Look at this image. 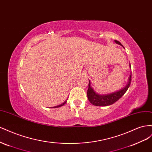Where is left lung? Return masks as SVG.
<instances>
[{
    "label": "left lung",
    "mask_w": 152,
    "mask_h": 152,
    "mask_svg": "<svg viewBox=\"0 0 152 152\" xmlns=\"http://www.w3.org/2000/svg\"><path fill=\"white\" fill-rule=\"evenodd\" d=\"M115 42L116 43V44L122 46V45L121 44L119 41L115 40ZM129 66L131 68V64H129ZM131 80L132 79H131V75H130L129 77L128 83L125 87L118 91H116V92H113L111 94H104V95H100L95 92L94 90V89L92 88V86H91V83L89 80L88 89L87 90V97L88 99V101L90 102L91 104H92L93 105L97 106H107L111 105L122 97L124 95V94L127 92V89L130 86V85H131Z\"/></svg>",
    "instance_id": "left-lung-1"
}]
</instances>
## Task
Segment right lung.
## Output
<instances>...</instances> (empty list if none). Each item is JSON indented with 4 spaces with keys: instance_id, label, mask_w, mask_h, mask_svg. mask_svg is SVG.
<instances>
[{
    "instance_id": "add662e5",
    "label": "right lung",
    "mask_w": 152,
    "mask_h": 152,
    "mask_svg": "<svg viewBox=\"0 0 152 152\" xmlns=\"http://www.w3.org/2000/svg\"><path fill=\"white\" fill-rule=\"evenodd\" d=\"M67 101H65L64 103H62V104H60V105H58V106H55V107H61V106H64L65 104H66V102H67Z\"/></svg>"
}]
</instances>
